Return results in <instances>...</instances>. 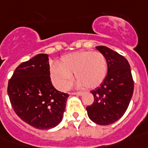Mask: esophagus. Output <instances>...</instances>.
<instances>
[{"label": "esophagus", "instance_id": "1", "mask_svg": "<svg viewBox=\"0 0 148 148\" xmlns=\"http://www.w3.org/2000/svg\"><path fill=\"white\" fill-rule=\"evenodd\" d=\"M71 95H75L80 96V95H83V92H81V91H79V92H73V93H71Z\"/></svg>", "mask_w": 148, "mask_h": 148}]
</instances>
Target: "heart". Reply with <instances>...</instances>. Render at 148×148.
I'll use <instances>...</instances> for the list:
<instances>
[{"label": "heart", "instance_id": "1", "mask_svg": "<svg viewBox=\"0 0 148 148\" xmlns=\"http://www.w3.org/2000/svg\"><path fill=\"white\" fill-rule=\"evenodd\" d=\"M107 72V59L102 53L80 51L63 56L59 64L51 68L50 78L58 89L66 90L73 84V74L75 73L79 87L95 88L104 81Z\"/></svg>", "mask_w": 148, "mask_h": 148}]
</instances>
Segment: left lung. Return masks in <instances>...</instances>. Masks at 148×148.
I'll use <instances>...</instances> for the list:
<instances>
[{
    "label": "left lung",
    "mask_w": 148,
    "mask_h": 148,
    "mask_svg": "<svg viewBox=\"0 0 148 148\" xmlns=\"http://www.w3.org/2000/svg\"><path fill=\"white\" fill-rule=\"evenodd\" d=\"M96 49L107 59L108 72L101 86L91 90L94 102L86 109L93 122L107 125L125 113L133 94L134 82L130 65L123 56L106 46H97Z\"/></svg>",
    "instance_id": "obj_1"
}]
</instances>
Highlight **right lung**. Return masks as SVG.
<instances>
[{
  "mask_svg": "<svg viewBox=\"0 0 148 148\" xmlns=\"http://www.w3.org/2000/svg\"><path fill=\"white\" fill-rule=\"evenodd\" d=\"M49 55L40 53L17 67L8 95L18 117L38 129H53L62 121L69 95L52 84Z\"/></svg>",
  "mask_w": 148,
  "mask_h": 148,
  "instance_id": "add662e5",
  "label": "right lung"
}]
</instances>
